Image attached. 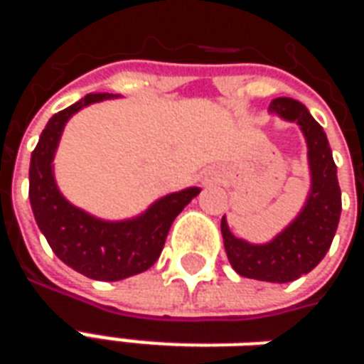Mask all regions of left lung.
I'll return each instance as SVG.
<instances>
[{"mask_svg": "<svg viewBox=\"0 0 364 364\" xmlns=\"http://www.w3.org/2000/svg\"><path fill=\"white\" fill-rule=\"evenodd\" d=\"M269 111L296 122L308 144V164L312 175L310 195L294 220L269 244H250L236 237L222 218L220 228L230 265L237 274L267 282H290L310 273L320 263L336 236L341 214V189L328 136L304 105L277 97Z\"/></svg>", "mask_w": 364, "mask_h": 364, "instance_id": "1", "label": "left lung"}]
</instances>
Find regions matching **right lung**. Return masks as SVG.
Wrapping results in <instances>:
<instances>
[{
  "mask_svg": "<svg viewBox=\"0 0 364 364\" xmlns=\"http://www.w3.org/2000/svg\"><path fill=\"white\" fill-rule=\"evenodd\" d=\"M111 93H90L56 112L38 138L28 167V198L38 228L58 259L95 281H122L144 273L158 261L167 232L200 189L189 187L166 195L132 220L109 222L68 203L54 181V154L72 114Z\"/></svg>",
  "mask_w": 364,
  "mask_h": 364,
  "instance_id": "obj_1",
  "label": "right lung"
}]
</instances>
